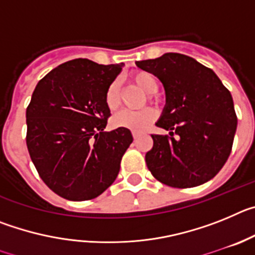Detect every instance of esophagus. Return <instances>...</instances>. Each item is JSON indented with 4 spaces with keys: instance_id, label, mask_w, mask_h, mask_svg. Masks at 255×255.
I'll list each match as a JSON object with an SVG mask.
<instances>
[{
    "instance_id": "esophagus-1",
    "label": "esophagus",
    "mask_w": 255,
    "mask_h": 255,
    "mask_svg": "<svg viewBox=\"0 0 255 255\" xmlns=\"http://www.w3.org/2000/svg\"><path fill=\"white\" fill-rule=\"evenodd\" d=\"M139 136H140V134H139V132H135V131L132 132V138H134L135 140H136V139H138Z\"/></svg>"
}]
</instances>
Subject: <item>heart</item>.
Wrapping results in <instances>:
<instances>
[{
    "label": "heart",
    "instance_id": "heart-1",
    "mask_svg": "<svg viewBox=\"0 0 255 255\" xmlns=\"http://www.w3.org/2000/svg\"><path fill=\"white\" fill-rule=\"evenodd\" d=\"M131 82L138 85L144 93L152 96L158 89V83L153 74L144 71V70H136L130 75ZM105 102L111 111L116 110L120 106V85L115 80L108 85L106 89ZM155 112L153 108H144L140 111H131V110H123L117 112L111 119V124L114 128H124V129L131 130V131L141 132L147 130L150 124L154 121Z\"/></svg>",
    "mask_w": 255,
    "mask_h": 255
}]
</instances>
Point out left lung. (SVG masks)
Listing matches in <instances>:
<instances>
[{
  "mask_svg": "<svg viewBox=\"0 0 255 255\" xmlns=\"http://www.w3.org/2000/svg\"><path fill=\"white\" fill-rule=\"evenodd\" d=\"M161 80L166 106L155 125L145 162L155 179L172 188H193L213 179L233 148L236 119L231 93L213 70L181 53L135 62Z\"/></svg>",
  "mask_w": 255,
  "mask_h": 255,
  "instance_id": "obj_1",
  "label": "left lung"
}]
</instances>
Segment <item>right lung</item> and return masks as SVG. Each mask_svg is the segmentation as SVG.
I'll return each mask as SVG.
<instances>
[{"label": "right lung", "mask_w": 255, "mask_h": 255, "mask_svg": "<svg viewBox=\"0 0 255 255\" xmlns=\"http://www.w3.org/2000/svg\"><path fill=\"white\" fill-rule=\"evenodd\" d=\"M124 64L67 61L35 87L26 108V145L40 179L69 200H89L112 185L130 130L105 131L110 108L106 89Z\"/></svg>", "instance_id": "add662e5"}]
</instances>
